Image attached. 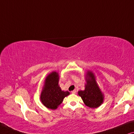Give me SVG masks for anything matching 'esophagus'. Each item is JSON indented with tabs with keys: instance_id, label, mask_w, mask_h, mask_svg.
<instances>
[{
	"instance_id": "1",
	"label": "esophagus",
	"mask_w": 134,
	"mask_h": 134,
	"mask_svg": "<svg viewBox=\"0 0 134 134\" xmlns=\"http://www.w3.org/2000/svg\"><path fill=\"white\" fill-rule=\"evenodd\" d=\"M76 93V90H73V91H71V93L72 94H75Z\"/></svg>"
}]
</instances>
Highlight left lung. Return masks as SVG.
Listing matches in <instances>:
<instances>
[{"label": "left lung", "instance_id": "8db88e82", "mask_svg": "<svg viewBox=\"0 0 134 134\" xmlns=\"http://www.w3.org/2000/svg\"><path fill=\"white\" fill-rule=\"evenodd\" d=\"M86 84L84 90L78 91V95L87 106L90 108H97L104 100V95L101 91L95 75L91 71H88L86 75Z\"/></svg>", "mask_w": 134, "mask_h": 134}]
</instances>
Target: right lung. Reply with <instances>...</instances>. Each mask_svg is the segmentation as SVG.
<instances>
[{
	"label": "right lung",
	"instance_id": "1",
	"mask_svg": "<svg viewBox=\"0 0 134 134\" xmlns=\"http://www.w3.org/2000/svg\"><path fill=\"white\" fill-rule=\"evenodd\" d=\"M59 75L53 71L47 75L41 93V101L47 108L55 110L63 103L69 92L63 91L59 86Z\"/></svg>",
	"mask_w": 134,
	"mask_h": 134
}]
</instances>
